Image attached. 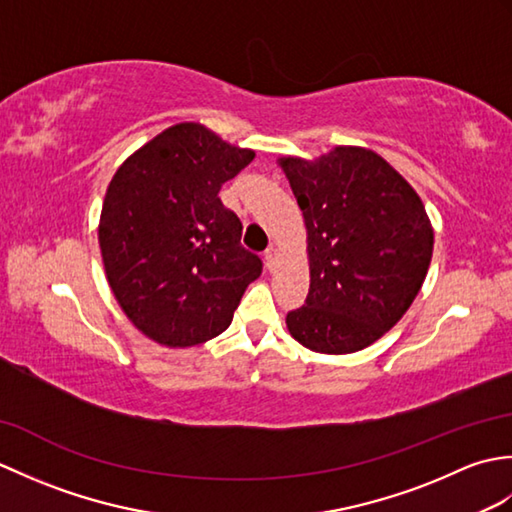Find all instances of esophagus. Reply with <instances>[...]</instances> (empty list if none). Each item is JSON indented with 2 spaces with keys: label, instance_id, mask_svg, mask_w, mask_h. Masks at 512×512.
<instances>
[{
  "label": "esophagus",
  "instance_id": "esophagus-1",
  "mask_svg": "<svg viewBox=\"0 0 512 512\" xmlns=\"http://www.w3.org/2000/svg\"><path fill=\"white\" fill-rule=\"evenodd\" d=\"M264 262H266V268L273 270L275 268V262H277V250L270 246L264 250Z\"/></svg>",
  "mask_w": 512,
  "mask_h": 512
}]
</instances>
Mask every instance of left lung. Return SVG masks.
<instances>
[{"mask_svg":"<svg viewBox=\"0 0 512 512\" xmlns=\"http://www.w3.org/2000/svg\"><path fill=\"white\" fill-rule=\"evenodd\" d=\"M308 228L310 290L290 334L312 352L350 354L400 321L431 264L424 206L387 162L336 147L321 162L281 160Z\"/></svg>","mask_w":512,"mask_h":512,"instance_id":"left-lung-1","label":"left lung"}]
</instances>
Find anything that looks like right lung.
Segmentation results:
<instances>
[{"label": "right lung", "mask_w": 512, "mask_h": 512, "mask_svg": "<svg viewBox=\"0 0 512 512\" xmlns=\"http://www.w3.org/2000/svg\"><path fill=\"white\" fill-rule=\"evenodd\" d=\"M253 151L195 123L169 127L125 160L105 193L99 242L107 281L149 339L198 345L224 332L262 259L220 200Z\"/></svg>", "instance_id": "1"}]
</instances>
